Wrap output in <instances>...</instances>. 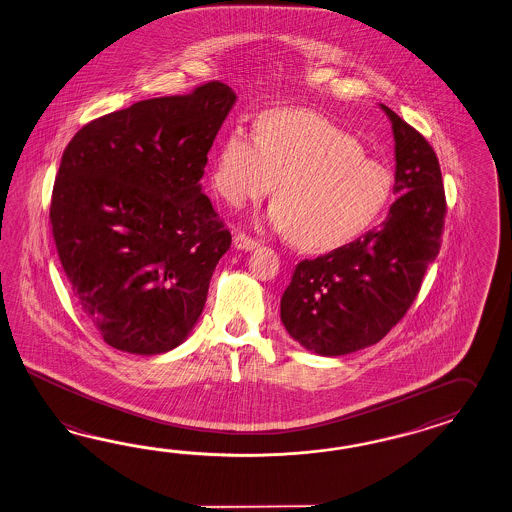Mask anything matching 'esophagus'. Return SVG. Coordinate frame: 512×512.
<instances>
[{
  "label": "esophagus",
  "instance_id": "esophagus-1",
  "mask_svg": "<svg viewBox=\"0 0 512 512\" xmlns=\"http://www.w3.org/2000/svg\"><path fill=\"white\" fill-rule=\"evenodd\" d=\"M234 247L237 250L249 252V250H254L258 247V241L252 239V237L245 236V234H237V236H234Z\"/></svg>",
  "mask_w": 512,
  "mask_h": 512
}]
</instances>
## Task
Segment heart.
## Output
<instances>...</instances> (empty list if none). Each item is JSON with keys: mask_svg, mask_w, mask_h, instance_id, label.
Segmentation results:
<instances>
[{"mask_svg": "<svg viewBox=\"0 0 512 512\" xmlns=\"http://www.w3.org/2000/svg\"><path fill=\"white\" fill-rule=\"evenodd\" d=\"M269 221L304 250L340 247L377 221L392 197V174L360 141L308 109H276L256 120V139L232 128L211 182L232 206L271 193Z\"/></svg>", "mask_w": 512, "mask_h": 512, "instance_id": "b5f03b06", "label": "heart"}]
</instances>
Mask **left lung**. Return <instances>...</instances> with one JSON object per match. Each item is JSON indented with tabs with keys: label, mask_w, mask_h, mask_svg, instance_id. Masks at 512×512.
Wrapping results in <instances>:
<instances>
[{
	"label": "left lung",
	"mask_w": 512,
	"mask_h": 512,
	"mask_svg": "<svg viewBox=\"0 0 512 512\" xmlns=\"http://www.w3.org/2000/svg\"><path fill=\"white\" fill-rule=\"evenodd\" d=\"M399 195L379 228L295 265L280 319L306 351L341 356L382 340L416 299L442 243L446 195L433 146L390 107Z\"/></svg>",
	"instance_id": "1"
}]
</instances>
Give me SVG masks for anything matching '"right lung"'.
Segmentation results:
<instances>
[{"label":"right lung","mask_w":512,"mask_h":512,"mask_svg":"<svg viewBox=\"0 0 512 512\" xmlns=\"http://www.w3.org/2000/svg\"><path fill=\"white\" fill-rule=\"evenodd\" d=\"M236 92L210 81L83 126L55 176L50 223L72 295L105 343L161 354L187 340L232 236L200 178Z\"/></svg>","instance_id":"add662e5"}]
</instances>
